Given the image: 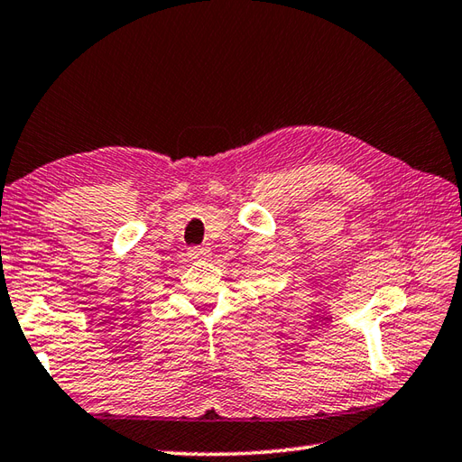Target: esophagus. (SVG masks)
<instances>
[{"instance_id":"esophagus-1","label":"esophagus","mask_w":462,"mask_h":462,"mask_svg":"<svg viewBox=\"0 0 462 462\" xmlns=\"http://www.w3.org/2000/svg\"><path fill=\"white\" fill-rule=\"evenodd\" d=\"M188 256H189V258H194V260H198V258H206V256H210V250L204 248V246H194V248H189V250H188Z\"/></svg>"}]
</instances>
